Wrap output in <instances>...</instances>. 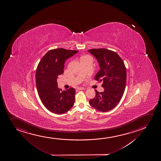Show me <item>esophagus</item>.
Returning a JSON list of instances; mask_svg holds the SVG:
<instances>
[{
	"instance_id": "1",
	"label": "esophagus",
	"mask_w": 161,
	"mask_h": 161,
	"mask_svg": "<svg viewBox=\"0 0 161 161\" xmlns=\"http://www.w3.org/2000/svg\"><path fill=\"white\" fill-rule=\"evenodd\" d=\"M77 89L78 90H84V89H85V88H82V87H78Z\"/></svg>"
}]
</instances>
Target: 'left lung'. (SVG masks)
Here are the masks:
<instances>
[{
  "label": "left lung",
  "instance_id": "8db88e82",
  "mask_svg": "<svg viewBox=\"0 0 161 161\" xmlns=\"http://www.w3.org/2000/svg\"><path fill=\"white\" fill-rule=\"evenodd\" d=\"M88 52L93 55L99 62L100 70L95 80L103 82V92L95 90L94 99L90 105L99 111L107 112L116 107L125 92L126 80L125 63L116 52L105 48L92 49Z\"/></svg>",
  "mask_w": 161,
  "mask_h": 161
}]
</instances>
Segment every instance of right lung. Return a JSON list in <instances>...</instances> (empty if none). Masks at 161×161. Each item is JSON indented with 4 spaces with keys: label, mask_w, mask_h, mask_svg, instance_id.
<instances>
[{
    "label": "right lung",
    "mask_w": 161,
    "mask_h": 161,
    "mask_svg": "<svg viewBox=\"0 0 161 161\" xmlns=\"http://www.w3.org/2000/svg\"><path fill=\"white\" fill-rule=\"evenodd\" d=\"M78 52L64 48L50 50L42 58L36 68V81L39 97L44 106L55 114H64L75 103V89L62 91L58 88L57 79L64 73L65 61Z\"/></svg>",
    "instance_id": "1"
}]
</instances>
